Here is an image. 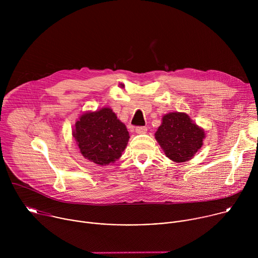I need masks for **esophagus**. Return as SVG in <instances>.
<instances>
[{"instance_id":"esophagus-1","label":"esophagus","mask_w":258,"mask_h":258,"mask_svg":"<svg viewBox=\"0 0 258 258\" xmlns=\"http://www.w3.org/2000/svg\"><path fill=\"white\" fill-rule=\"evenodd\" d=\"M136 133L139 134V135H142V134H146L147 133V127L146 126H137L135 128Z\"/></svg>"}]
</instances>
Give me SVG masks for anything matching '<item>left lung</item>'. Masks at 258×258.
Listing matches in <instances>:
<instances>
[{"label": "left lung", "instance_id": "8db88e82", "mask_svg": "<svg viewBox=\"0 0 258 258\" xmlns=\"http://www.w3.org/2000/svg\"><path fill=\"white\" fill-rule=\"evenodd\" d=\"M204 138V130L182 112L165 114L155 133L166 157L177 163L190 160L202 147Z\"/></svg>", "mask_w": 258, "mask_h": 258}]
</instances>
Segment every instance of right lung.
<instances>
[{"mask_svg": "<svg viewBox=\"0 0 258 258\" xmlns=\"http://www.w3.org/2000/svg\"><path fill=\"white\" fill-rule=\"evenodd\" d=\"M72 136L83 156L103 166L120 158L130 139L125 125L107 107L81 115Z\"/></svg>", "mask_w": 258, "mask_h": 258, "instance_id": "add662e5", "label": "right lung"}]
</instances>
